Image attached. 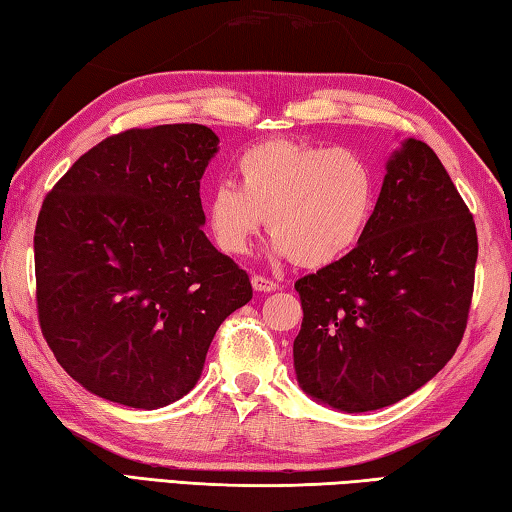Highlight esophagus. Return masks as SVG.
<instances>
[{
	"label": "esophagus",
	"mask_w": 512,
	"mask_h": 512,
	"mask_svg": "<svg viewBox=\"0 0 512 512\" xmlns=\"http://www.w3.org/2000/svg\"><path fill=\"white\" fill-rule=\"evenodd\" d=\"M250 284H253L255 291H259V293H271L277 288V284L273 280H268V277H264V275H253Z\"/></svg>",
	"instance_id": "34e87169"
}]
</instances>
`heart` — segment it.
<instances>
[{"label": "heart", "instance_id": "1", "mask_svg": "<svg viewBox=\"0 0 512 512\" xmlns=\"http://www.w3.org/2000/svg\"><path fill=\"white\" fill-rule=\"evenodd\" d=\"M239 188L221 181L206 219L221 253L246 255L264 219L273 253L306 268L340 262L356 248L378 206V172L351 147L266 141L237 161Z\"/></svg>", "mask_w": 512, "mask_h": 512}]
</instances>
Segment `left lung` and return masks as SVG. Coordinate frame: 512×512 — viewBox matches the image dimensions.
I'll return each mask as SVG.
<instances>
[{
    "label": "left lung",
    "instance_id": "1",
    "mask_svg": "<svg viewBox=\"0 0 512 512\" xmlns=\"http://www.w3.org/2000/svg\"><path fill=\"white\" fill-rule=\"evenodd\" d=\"M477 228L430 147L407 138L387 161L374 219L340 262L295 282L297 383L358 414L394 405L448 365L466 331Z\"/></svg>",
    "mask_w": 512,
    "mask_h": 512
}]
</instances>
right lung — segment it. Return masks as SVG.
Returning a JSON list of instances; mask_svg holds the SVG:
<instances>
[{"instance_id": "add662e5", "label": "right lung", "mask_w": 512, "mask_h": 512, "mask_svg": "<svg viewBox=\"0 0 512 512\" xmlns=\"http://www.w3.org/2000/svg\"><path fill=\"white\" fill-rule=\"evenodd\" d=\"M219 138L206 125L127 129L69 167L35 226L37 318L62 369L138 410L179 401L219 324L253 297L210 244L199 185Z\"/></svg>"}]
</instances>
